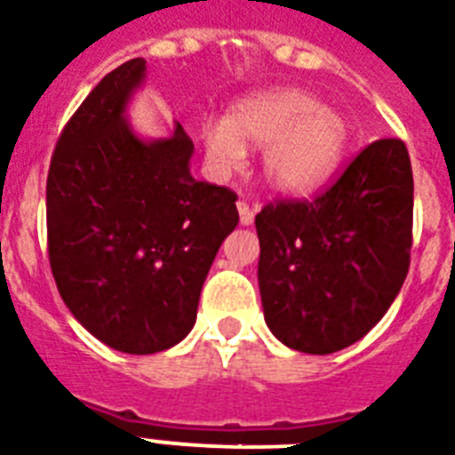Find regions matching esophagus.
<instances>
[{
	"label": "esophagus",
	"instance_id": "esophagus-1",
	"mask_svg": "<svg viewBox=\"0 0 455 455\" xmlns=\"http://www.w3.org/2000/svg\"><path fill=\"white\" fill-rule=\"evenodd\" d=\"M235 207H238V217H241V224L243 227H250L252 224V220H255V210L245 203V200H238L235 203Z\"/></svg>",
	"mask_w": 455,
	"mask_h": 455
}]
</instances>
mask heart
Returning a JSON list of instances; mask_svg holds the SVG:
<instances>
[{
	"instance_id": "obj_1",
	"label": "heart",
	"mask_w": 455,
	"mask_h": 455,
	"mask_svg": "<svg viewBox=\"0 0 455 455\" xmlns=\"http://www.w3.org/2000/svg\"><path fill=\"white\" fill-rule=\"evenodd\" d=\"M349 137L347 117L304 89L248 96L224 120L203 124L207 160L217 170H231L245 146H257L267 184L283 193H309L328 181Z\"/></svg>"
}]
</instances>
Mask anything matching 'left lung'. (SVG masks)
Instances as JSON below:
<instances>
[{
  "label": "left lung",
  "mask_w": 455,
  "mask_h": 455,
  "mask_svg": "<svg viewBox=\"0 0 455 455\" xmlns=\"http://www.w3.org/2000/svg\"><path fill=\"white\" fill-rule=\"evenodd\" d=\"M264 318L283 345L332 354L373 328L402 291L413 243V172L402 139L366 146L314 200L255 217Z\"/></svg>",
  "instance_id": "obj_1"
}]
</instances>
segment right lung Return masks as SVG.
Listing matches in <instances>:
<instances>
[{
	"label": "right lung",
	"instance_id": "add662e5",
	"mask_svg": "<svg viewBox=\"0 0 455 455\" xmlns=\"http://www.w3.org/2000/svg\"><path fill=\"white\" fill-rule=\"evenodd\" d=\"M132 59L68 120L46 177V243L66 307L124 354L170 349L191 332L207 271L238 224L227 186L196 181L193 141L177 123L144 141L124 110L144 82Z\"/></svg>",
	"mask_w": 455,
	"mask_h": 455
}]
</instances>
